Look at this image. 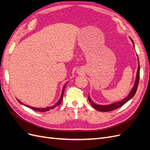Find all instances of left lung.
<instances>
[{
	"label": "left lung",
	"instance_id": "obj_1",
	"mask_svg": "<svg viewBox=\"0 0 150 150\" xmlns=\"http://www.w3.org/2000/svg\"><path fill=\"white\" fill-rule=\"evenodd\" d=\"M130 39L131 40V42H133V46L134 47V44L133 41V40L131 38H130ZM137 56H138V55H137ZM138 70H137V76H136L135 82H134V86H133L132 89H131V91L128 94V96H127L125 99H122L121 101L113 103H111L110 104H106V105H102V104L101 105V104H96L91 100V99L90 98V97L89 96H88L89 101L90 103L91 104L92 106L94 109H96V110L98 111H103V112H107V111L115 110H116V109H117V108L121 107L122 105H124L125 103H126L128 101H129L130 99L134 96V94H136V92H137V88H138V84H139V62L138 57Z\"/></svg>",
	"mask_w": 150,
	"mask_h": 150
}]
</instances>
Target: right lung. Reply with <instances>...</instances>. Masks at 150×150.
<instances>
[{"mask_svg": "<svg viewBox=\"0 0 150 150\" xmlns=\"http://www.w3.org/2000/svg\"><path fill=\"white\" fill-rule=\"evenodd\" d=\"M67 83L64 86V87H63V89H62V93H61V98H60V99H59V101H57V103L56 104H54V105H53V106H49V107H46V108H34V107H33V106H30L26 105V104H24L23 103H22L21 101H19L18 99H17V101H19L21 104H23V105H24V106H27V107H28V108L32 109V110H34V111H40V112H46V111H49V110H51V109L54 108L57 106H59V105H60L61 102H62V101L63 94H64V88H65V87H66V86Z\"/></svg>", "mask_w": 150, "mask_h": 150, "instance_id": "right-lung-1", "label": "right lung"}]
</instances>
